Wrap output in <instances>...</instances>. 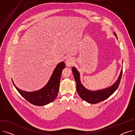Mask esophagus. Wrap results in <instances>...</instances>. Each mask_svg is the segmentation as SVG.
<instances>
[{
  "mask_svg": "<svg viewBox=\"0 0 135 135\" xmlns=\"http://www.w3.org/2000/svg\"><path fill=\"white\" fill-rule=\"evenodd\" d=\"M74 61L71 57L67 58L66 60V65L67 67L72 66L74 65Z\"/></svg>",
  "mask_w": 135,
  "mask_h": 135,
  "instance_id": "obj_1",
  "label": "esophagus"
}]
</instances>
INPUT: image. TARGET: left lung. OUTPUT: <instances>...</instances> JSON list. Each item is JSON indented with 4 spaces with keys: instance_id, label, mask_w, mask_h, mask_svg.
<instances>
[{
    "instance_id": "1",
    "label": "left lung",
    "mask_w": 135,
    "mask_h": 135,
    "mask_svg": "<svg viewBox=\"0 0 135 135\" xmlns=\"http://www.w3.org/2000/svg\"><path fill=\"white\" fill-rule=\"evenodd\" d=\"M114 33L117 38L115 33L114 32ZM72 69L75 80L76 83V91L78 94L83 100L91 104H96L104 101L114 93L119 85L123 73L122 68L117 80L110 87L102 90L91 91L88 90L83 86L80 80L79 72L78 71L77 69L75 67H73Z\"/></svg>"
}]
</instances>
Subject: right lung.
Wrapping results in <instances>:
<instances>
[{
  "mask_svg": "<svg viewBox=\"0 0 135 135\" xmlns=\"http://www.w3.org/2000/svg\"><path fill=\"white\" fill-rule=\"evenodd\" d=\"M65 63L61 62L55 68L52 75L46 85L39 90L27 92L18 89L12 81L20 95L31 103L38 106L44 105L54 101L57 96L60 81L62 70L65 68Z\"/></svg>",
  "mask_w": 135,
  "mask_h": 135,
  "instance_id": "right-lung-1",
  "label": "right lung"
}]
</instances>
